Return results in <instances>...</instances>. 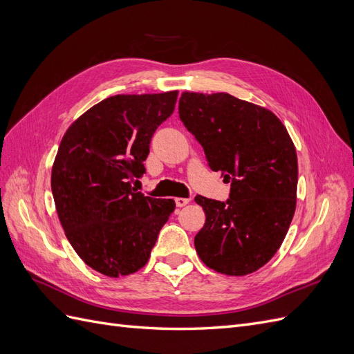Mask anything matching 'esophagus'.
<instances>
[{"label": "esophagus", "mask_w": 354, "mask_h": 354, "mask_svg": "<svg viewBox=\"0 0 354 354\" xmlns=\"http://www.w3.org/2000/svg\"><path fill=\"white\" fill-rule=\"evenodd\" d=\"M190 202L189 198H176V205L177 207H185Z\"/></svg>", "instance_id": "1"}]
</instances>
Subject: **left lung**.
Segmentation results:
<instances>
[{
  "label": "left lung",
  "mask_w": 354,
  "mask_h": 354,
  "mask_svg": "<svg viewBox=\"0 0 354 354\" xmlns=\"http://www.w3.org/2000/svg\"><path fill=\"white\" fill-rule=\"evenodd\" d=\"M178 115L203 147L208 167L230 183L226 202L198 195L205 224L199 259L229 276L259 270L279 250L297 203L295 146L273 112L227 93H183Z\"/></svg>",
  "instance_id": "1"
}]
</instances>
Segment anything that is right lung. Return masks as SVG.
Masks as SVG:
<instances>
[{"instance_id": "right-lung-1", "label": "right lung", "mask_w": 354, "mask_h": 354, "mask_svg": "<svg viewBox=\"0 0 354 354\" xmlns=\"http://www.w3.org/2000/svg\"><path fill=\"white\" fill-rule=\"evenodd\" d=\"M177 91L118 94L94 104L65 133L51 169L62 227L81 260L109 277L147 263L173 199L131 187L145 173L152 136L174 112Z\"/></svg>"}]
</instances>
